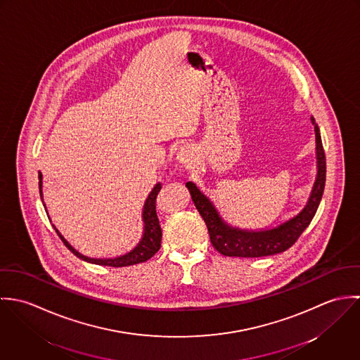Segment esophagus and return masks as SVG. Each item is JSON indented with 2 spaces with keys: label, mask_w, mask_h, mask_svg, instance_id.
Instances as JSON below:
<instances>
[{
  "label": "esophagus",
  "mask_w": 360,
  "mask_h": 360,
  "mask_svg": "<svg viewBox=\"0 0 360 360\" xmlns=\"http://www.w3.org/2000/svg\"><path fill=\"white\" fill-rule=\"evenodd\" d=\"M177 160L183 165L186 163H191L194 160V151L190 146H183L179 148L177 151Z\"/></svg>",
  "instance_id": "34e87169"
}]
</instances>
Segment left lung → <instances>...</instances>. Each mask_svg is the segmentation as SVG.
Instances as JSON below:
<instances>
[{
	"mask_svg": "<svg viewBox=\"0 0 360 360\" xmlns=\"http://www.w3.org/2000/svg\"><path fill=\"white\" fill-rule=\"evenodd\" d=\"M316 150H317V177L304 210L288 220L287 223L266 231H244L227 226L216 212L213 204L198 190V187L188 181L186 186L191 193V198L200 214L205 220L210 243L216 251L224 257H260L274 255L291 248L300 236L305 231L316 214V210L323 197L326 184V155L321 144L319 126L314 123Z\"/></svg>",
	"mask_w": 360,
	"mask_h": 360,
	"instance_id": "1",
	"label": "left lung"
}]
</instances>
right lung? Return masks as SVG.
Instances as JSON below:
<instances>
[{"mask_svg": "<svg viewBox=\"0 0 360 360\" xmlns=\"http://www.w3.org/2000/svg\"><path fill=\"white\" fill-rule=\"evenodd\" d=\"M40 188H41V174H40ZM162 186L158 183L154 187V190L151 191V194L148 195L144 210H143V219H144V236L140 241V244L129 254L123 255V257H115V259H91V257H83L80 255L77 251H75L68 241L59 234V231L56 230L59 238L62 240V243L66 245V248L73 252L75 255L86 262L90 263H96V264H103V266H112V267H123V266H131V264H137V263H143L146 260H148L150 257H154L155 254L159 251L160 248V240H162V230L159 226V219L156 214V197L158 193L160 191ZM41 193V190H40Z\"/></svg>", "mask_w": 360, "mask_h": 360, "instance_id": "1", "label": "right lung"}]
</instances>
